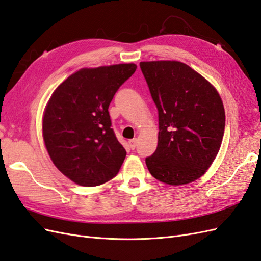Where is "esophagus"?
I'll list each match as a JSON object with an SVG mask.
<instances>
[{
    "label": "esophagus",
    "instance_id": "esophagus-1",
    "mask_svg": "<svg viewBox=\"0 0 261 261\" xmlns=\"http://www.w3.org/2000/svg\"><path fill=\"white\" fill-rule=\"evenodd\" d=\"M128 144H129V147L132 148V149H135V148H136V145H137V139H136V138L130 139L129 142H128Z\"/></svg>",
    "mask_w": 261,
    "mask_h": 261
}]
</instances>
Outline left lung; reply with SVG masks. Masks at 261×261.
<instances>
[{
    "label": "left lung",
    "mask_w": 261,
    "mask_h": 261,
    "mask_svg": "<svg viewBox=\"0 0 261 261\" xmlns=\"http://www.w3.org/2000/svg\"><path fill=\"white\" fill-rule=\"evenodd\" d=\"M140 69L158 110L157 149L146 158L153 178L187 185L206 172L220 150L225 111L216 89L180 61H144Z\"/></svg>",
    "instance_id": "left-lung-1"
}]
</instances>
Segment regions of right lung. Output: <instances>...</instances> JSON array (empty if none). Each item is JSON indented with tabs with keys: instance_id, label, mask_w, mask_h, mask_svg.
<instances>
[{
	"instance_id": "add662e5",
	"label": "right lung",
	"mask_w": 261,
	"mask_h": 261,
	"mask_svg": "<svg viewBox=\"0 0 261 261\" xmlns=\"http://www.w3.org/2000/svg\"><path fill=\"white\" fill-rule=\"evenodd\" d=\"M134 63L81 69L55 90L43 118V136L55 166L83 187L113 179L126 150L112 128L109 107L136 71Z\"/></svg>"
}]
</instances>
